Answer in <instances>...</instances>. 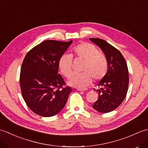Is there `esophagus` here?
I'll return each mask as SVG.
<instances>
[{
  "instance_id": "1",
  "label": "esophagus",
  "mask_w": 148,
  "mask_h": 148,
  "mask_svg": "<svg viewBox=\"0 0 148 148\" xmlns=\"http://www.w3.org/2000/svg\"><path fill=\"white\" fill-rule=\"evenodd\" d=\"M86 89H81V88H77V91H86Z\"/></svg>"
}]
</instances>
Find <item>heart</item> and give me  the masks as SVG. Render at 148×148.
<instances>
[{"instance_id":"heart-1","label":"heart","mask_w":148,"mask_h":148,"mask_svg":"<svg viewBox=\"0 0 148 148\" xmlns=\"http://www.w3.org/2000/svg\"><path fill=\"white\" fill-rule=\"evenodd\" d=\"M72 56L77 59L84 62L83 71L80 74H74L68 83L74 87H86L92 82V77L95 81H99L105 76L108 69V62L106 56L100 53L98 49L90 43L83 42L75 47ZM72 56L62 55L58 61V67L66 77L72 74Z\"/></svg>"}]
</instances>
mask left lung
<instances>
[{"mask_svg": "<svg viewBox=\"0 0 148 148\" xmlns=\"http://www.w3.org/2000/svg\"><path fill=\"white\" fill-rule=\"evenodd\" d=\"M90 40L102 49L108 62V72L97 84L100 88L94 89L99 99L92 107L99 112H109L118 108L126 97L129 83L127 62L120 51L106 40Z\"/></svg>", "mask_w": 148, "mask_h": 148, "instance_id": "obj_1", "label": "left lung"}]
</instances>
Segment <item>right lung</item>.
I'll use <instances>...</instances> for the list:
<instances>
[{
	"mask_svg": "<svg viewBox=\"0 0 148 148\" xmlns=\"http://www.w3.org/2000/svg\"><path fill=\"white\" fill-rule=\"evenodd\" d=\"M72 43L46 40L27 53L22 63L20 83L22 97L36 114L51 117L61 111L72 92L63 87L58 61Z\"/></svg>",
	"mask_w": 148,
	"mask_h": 148,
	"instance_id": "right-lung-1",
	"label": "right lung"
}]
</instances>
